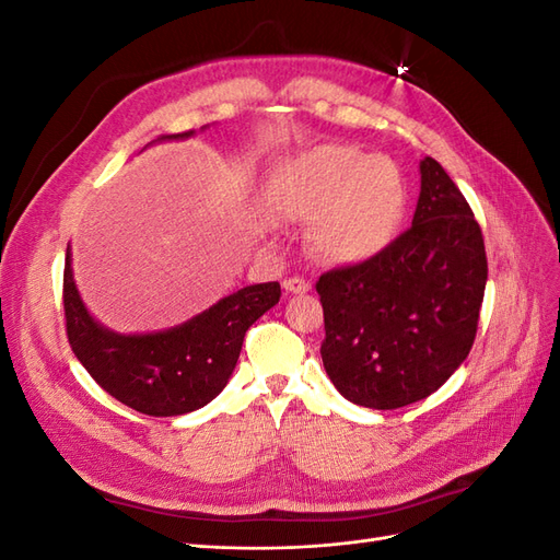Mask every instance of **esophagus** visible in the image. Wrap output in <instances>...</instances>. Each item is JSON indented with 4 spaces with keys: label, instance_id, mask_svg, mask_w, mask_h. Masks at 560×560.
Returning a JSON list of instances; mask_svg holds the SVG:
<instances>
[{
    "label": "esophagus",
    "instance_id": "obj_1",
    "mask_svg": "<svg viewBox=\"0 0 560 560\" xmlns=\"http://www.w3.org/2000/svg\"><path fill=\"white\" fill-rule=\"evenodd\" d=\"M282 287L287 294H306L311 290V284L303 278H287L282 280Z\"/></svg>",
    "mask_w": 560,
    "mask_h": 560
}]
</instances>
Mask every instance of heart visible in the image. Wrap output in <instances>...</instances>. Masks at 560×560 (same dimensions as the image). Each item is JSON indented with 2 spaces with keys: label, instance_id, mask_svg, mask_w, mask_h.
<instances>
[{
  "label": "heart",
  "instance_id": "obj_1",
  "mask_svg": "<svg viewBox=\"0 0 560 560\" xmlns=\"http://www.w3.org/2000/svg\"><path fill=\"white\" fill-rule=\"evenodd\" d=\"M268 208L282 222L312 224L311 245L331 264H364L397 238L406 189L387 156L322 144L287 159L268 182Z\"/></svg>",
  "mask_w": 560,
  "mask_h": 560
}]
</instances>
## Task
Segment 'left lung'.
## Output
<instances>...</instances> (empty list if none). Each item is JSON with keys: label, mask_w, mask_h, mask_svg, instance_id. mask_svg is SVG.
Returning <instances> with one entry per match:
<instances>
[{"label": "left lung", "mask_w": 560, "mask_h": 560, "mask_svg": "<svg viewBox=\"0 0 560 560\" xmlns=\"http://www.w3.org/2000/svg\"><path fill=\"white\" fill-rule=\"evenodd\" d=\"M488 280L481 229L434 159L420 161L413 224L378 257L319 276V354L348 401L389 411L436 393L465 362Z\"/></svg>", "instance_id": "8db88e82"}]
</instances>
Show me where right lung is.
I'll list each match as a JSON object with an SVG mask.
<instances>
[{"instance_id": "1", "label": "right lung", "mask_w": 560, "mask_h": 560, "mask_svg": "<svg viewBox=\"0 0 560 560\" xmlns=\"http://www.w3.org/2000/svg\"><path fill=\"white\" fill-rule=\"evenodd\" d=\"M189 135L194 130L161 140ZM278 301V282L249 284L173 329L116 334L83 306L67 247L62 303L77 360L105 393L147 416H182L210 404L233 374L245 331Z\"/></svg>"}]
</instances>
